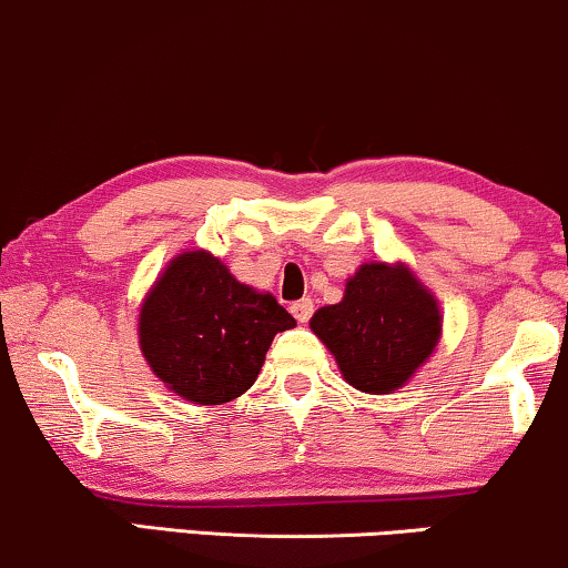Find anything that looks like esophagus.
<instances>
[{"mask_svg":"<svg viewBox=\"0 0 568 568\" xmlns=\"http://www.w3.org/2000/svg\"><path fill=\"white\" fill-rule=\"evenodd\" d=\"M291 314L301 322V325H304V322H308V317L314 314V304L308 298H301L296 304H291Z\"/></svg>","mask_w":568,"mask_h":568,"instance_id":"esophagus-1","label":"esophagus"}]
</instances>
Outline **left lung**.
Listing matches in <instances>:
<instances>
[{"label":"left lung","instance_id":"1","mask_svg":"<svg viewBox=\"0 0 568 568\" xmlns=\"http://www.w3.org/2000/svg\"><path fill=\"white\" fill-rule=\"evenodd\" d=\"M356 390L385 396L425 367L443 335L435 293L406 262H364L337 304L308 320Z\"/></svg>","mask_w":568,"mask_h":568}]
</instances>
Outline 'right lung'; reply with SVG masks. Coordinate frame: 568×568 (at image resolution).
<instances>
[{
    "label": "right lung",
    "mask_w": 568,
    "mask_h": 568,
    "mask_svg": "<svg viewBox=\"0 0 568 568\" xmlns=\"http://www.w3.org/2000/svg\"><path fill=\"white\" fill-rule=\"evenodd\" d=\"M296 320L267 291L239 283L212 251L172 256L139 308V346L164 387L222 406L260 377L277 333Z\"/></svg>",
    "instance_id": "right-lung-1"
}]
</instances>
